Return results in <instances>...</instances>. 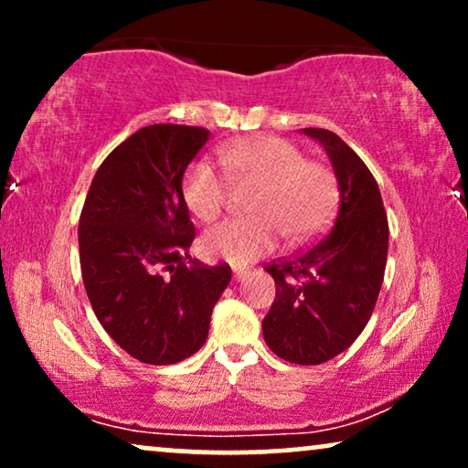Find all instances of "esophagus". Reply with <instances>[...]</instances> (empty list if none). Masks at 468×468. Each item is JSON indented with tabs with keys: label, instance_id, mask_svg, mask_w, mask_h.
Here are the masks:
<instances>
[{
	"label": "esophagus",
	"instance_id": "esophagus-1",
	"mask_svg": "<svg viewBox=\"0 0 468 468\" xmlns=\"http://www.w3.org/2000/svg\"><path fill=\"white\" fill-rule=\"evenodd\" d=\"M249 274V271H242V268H234V281H242Z\"/></svg>",
	"mask_w": 468,
	"mask_h": 468
}]
</instances>
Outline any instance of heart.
<instances>
[{"mask_svg":"<svg viewBox=\"0 0 468 468\" xmlns=\"http://www.w3.org/2000/svg\"><path fill=\"white\" fill-rule=\"evenodd\" d=\"M234 183H253L251 219H229L202 236L204 258L245 266L277 247L281 232L290 242L315 236L335 208L336 181L325 165L304 159L283 138L258 136L219 151ZM226 178L207 159L191 164L183 178V200L200 221H213L226 200Z\"/></svg>","mask_w":468,"mask_h":468,"instance_id":"obj_1","label":"heart"}]
</instances>
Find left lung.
Returning a JSON list of instances; mask_svg holds the SVG:
<instances>
[{
  "label": "left lung",
  "mask_w": 468,
  "mask_h": 468,
  "mask_svg": "<svg viewBox=\"0 0 468 468\" xmlns=\"http://www.w3.org/2000/svg\"><path fill=\"white\" fill-rule=\"evenodd\" d=\"M324 146L338 183L328 234L266 268L277 296L261 322L264 341L285 362L324 364L343 354L373 315L388 261V217L367 164L335 132L306 127Z\"/></svg>",
  "instance_id": "obj_1"
}]
</instances>
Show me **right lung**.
Returning a JSON list of instances; mask_svg holds the SVG:
<instances>
[{"label":"right lung","instance_id":"obj_1","mask_svg":"<svg viewBox=\"0 0 468 468\" xmlns=\"http://www.w3.org/2000/svg\"><path fill=\"white\" fill-rule=\"evenodd\" d=\"M208 130L146 125L95 172L79 223L89 303L114 343L144 364H176L207 343L232 271L191 260L183 176Z\"/></svg>","mask_w":468,"mask_h":468}]
</instances>
